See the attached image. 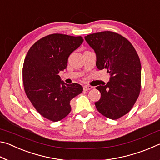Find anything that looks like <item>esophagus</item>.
<instances>
[{
	"label": "esophagus",
	"instance_id": "esophagus-1",
	"mask_svg": "<svg viewBox=\"0 0 160 160\" xmlns=\"http://www.w3.org/2000/svg\"><path fill=\"white\" fill-rule=\"evenodd\" d=\"M91 89H92V86H89V85H84L83 86V90L85 91H88L90 90Z\"/></svg>",
	"mask_w": 160,
	"mask_h": 160
}]
</instances>
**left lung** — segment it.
<instances>
[{"instance_id": "1", "label": "left lung", "mask_w": 160, "mask_h": 160, "mask_svg": "<svg viewBox=\"0 0 160 160\" xmlns=\"http://www.w3.org/2000/svg\"><path fill=\"white\" fill-rule=\"evenodd\" d=\"M96 54V66L110 75L105 85L96 87L101 98L94 103L106 117L118 119L133 107L139 96L141 64L136 51L128 40L112 32H102L85 37Z\"/></svg>"}]
</instances>
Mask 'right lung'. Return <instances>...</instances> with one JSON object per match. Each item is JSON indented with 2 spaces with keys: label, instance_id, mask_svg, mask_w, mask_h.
Returning <instances> with one entry per match:
<instances>
[{
  "label": "right lung",
  "instance_id": "right-lung-1",
  "mask_svg": "<svg viewBox=\"0 0 160 160\" xmlns=\"http://www.w3.org/2000/svg\"><path fill=\"white\" fill-rule=\"evenodd\" d=\"M82 37L53 34L37 41L24 61L25 91L35 109L48 120L61 121L71 111L70 102L83 90L78 83H65L58 75L68 59L82 44Z\"/></svg>",
  "mask_w": 160,
  "mask_h": 160
}]
</instances>
